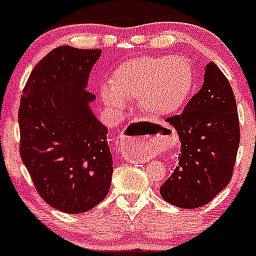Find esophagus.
I'll return each mask as SVG.
<instances>
[{
    "instance_id": "34e87169",
    "label": "esophagus",
    "mask_w": 256,
    "mask_h": 256,
    "mask_svg": "<svg viewBox=\"0 0 256 256\" xmlns=\"http://www.w3.org/2000/svg\"><path fill=\"white\" fill-rule=\"evenodd\" d=\"M144 142L136 140L132 132H126L120 138V152L126 162H136L141 159Z\"/></svg>"
}]
</instances>
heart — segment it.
Here are the masks:
<instances>
[{
	"instance_id": "obj_1",
	"label": "heart",
	"mask_w": 256,
	"mask_h": 256,
	"mask_svg": "<svg viewBox=\"0 0 256 256\" xmlns=\"http://www.w3.org/2000/svg\"><path fill=\"white\" fill-rule=\"evenodd\" d=\"M194 84L188 61L180 56H142L126 61L102 90L106 104L122 108L126 100H141L144 112L155 116L176 112Z\"/></svg>"
}]
</instances>
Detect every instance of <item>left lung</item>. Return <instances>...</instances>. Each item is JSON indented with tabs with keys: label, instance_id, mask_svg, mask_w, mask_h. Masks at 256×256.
Here are the masks:
<instances>
[{
	"label": "left lung",
	"instance_id": "left-lung-1",
	"mask_svg": "<svg viewBox=\"0 0 256 256\" xmlns=\"http://www.w3.org/2000/svg\"><path fill=\"white\" fill-rule=\"evenodd\" d=\"M166 122L178 132L180 154L178 165L160 187V195L174 206H204L230 183L240 144L234 94L212 61L205 68L200 91L182 114Z\"/></svg>",
	"mask_w": 256,
	"mask_h": 256
}]
</instances>
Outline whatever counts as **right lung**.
Returning a JSON list of instances; mask_svg holds the SVG:
<instances>
[{"label":"right lung","instance_id":"1","mask_svg":"<svg viewBox=\"0 0 256 256\" xmlns=\"http://www.w3.org/2000/svg\"><path fill=\"white\" fill-rule=\"evenodd\" d=\"M101 50L60 46L32 70L19 108L20 156L50 206L79 214L106 198L112 176L108 128L86 90Z\"/></svg>","mask_w":256,"mask_h":256}]
</instances>
